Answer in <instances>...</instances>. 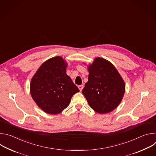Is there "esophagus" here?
Wrapping results in <instances>:
<instances>
[{
	"label": "esophagus",
	"instance_id": "obj_1",
	"mask_svg": "<svg viewBox=\"0 0 156 156\" xmlns=\"http://www.w3.org/2000/svg\"><path fill=\"white\" fill-rule=\"evenodd\" d=\"M83 87H84V86H83V85H80V86H78V88H79V90H80V91H82Z\"/></svg>",
	"mask_w": 156,
	"mask_h": 156
}]
</instances>
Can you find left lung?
<instances>
[{
  "label": "left lung",
  "mask_w": 156,
  "mask_h": 156,
  "mask_svg": "<svg viewBox=\"0 0 156 156\" xmlns=\"http://www.w3.org/2000/svg\"><path fill=\"white\" fill-rule=\"evenodd\" d=\"M88 81L82 93L89 105L101 114L112 112L121 102L125 82L114 65L101 57L88 66Z\"/></svg>",
  "instance_id": "obj_1"
}]
</instances>
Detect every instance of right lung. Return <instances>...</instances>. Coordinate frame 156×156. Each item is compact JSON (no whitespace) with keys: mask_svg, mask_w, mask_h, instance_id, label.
<instances>
[{"mask_svg":"<svg viewBox=\"0 0 156 156\" xmlns=\"http://www.w3.org/2000/svg\"><path fill=\"white\" fill-rule=\"evenodd\" d=\"M67 63L57 56L44 62L31 79L30 93L44 112L58 114L67 107L80 90L66 73Z\"/></svg>","mask_w":156,"mask_h":156,"instance_id":"1","label":"right lung"}]
</instances>
